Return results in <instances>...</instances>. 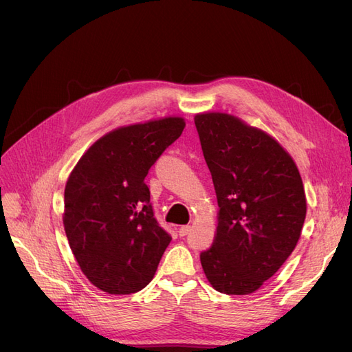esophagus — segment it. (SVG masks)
Instances as JSON below:
<instances>
[{"label": "esophagus", "mask_w": 352, "mask_h": 352, "mask_svg": "<svg viewBox=\"0 0 352 352\" xmlns=\"http://www.w3.org/2000/svg\"><path fill=\"white\" fill-rule=\"evenodd\" d=\"M177 232H179V236H186V235H188V233L190 232V226H189V225H185V226H180Z\"/></svg>", "instance_id": "1"}]
</instances>
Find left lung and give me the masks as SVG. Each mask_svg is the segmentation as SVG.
Wrapping results in <instances>:
<instances>
[{
  "mask_svg": "<svg viewBox=\"0 0 352 352\" xmlns=\"http://www.w3.org/2000/svg\"><path fill=\"white\" fill-rule=\"evenodd\" d=\"M217 195V229L199 258L208 282L248 295L278 272L296 247L307 212L292 157L257 127L226 113L195 116Z\"/></svg>",
  "mask_w": 352,
  "mask_h": 352,
  "instance_id": "obj_1",
  "label": "left lung"
}]
</instances>
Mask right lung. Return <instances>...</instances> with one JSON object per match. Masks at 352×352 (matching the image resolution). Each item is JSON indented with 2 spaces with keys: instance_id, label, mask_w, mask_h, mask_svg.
Wrapping results in <instances>:
<instances>
[{
  "instance_id": "add662e5",
  "label": "right lung",
  "mask_w": 352,
  "mask_h": 352,
  "mask_svg": "<svg viewBox=\"0 0 352 352\" xmlns=\"http://www.w3.org/2000/svg\"><path fill=\"white\" fill-rule=\"evenodd\" d=\"M184 129L182 117L117 127L72 170L63 223L80 270L98 289L127 295L153 280L172 236L154 217L145 176Z\"/></svg>"
}]
</instances>
